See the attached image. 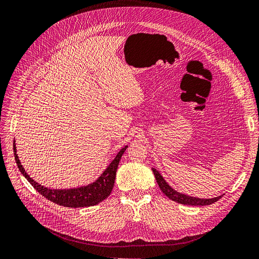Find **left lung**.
<instances>
[{
	"label": "left lung",
	"mask_w": 259,
	"mask_h": 259,
	"mask_svg": "<svg viewBox=\"0 0 259 259\" xmlns=\"http://www.w3.org/2000/svg\"><path fill=\"white\" fill-rule=\"evenodd\" d=\"M152 171L155 175V179H156V182L159 186L160 190L168 196V198L174 202H178L180 204H184V205H192V206H204V205H210L214 202L218 201L219 199L222 198V195L215 196V198H211V199H200V198H194V196H190L187 194H184L182 192H179L177 190H174L171 186L164 181V179L162 178V175L159 173V171H157L156 169L152 168Z\"/></svg>",
	"instance_id": "left-lung-1"
}]
</instances>
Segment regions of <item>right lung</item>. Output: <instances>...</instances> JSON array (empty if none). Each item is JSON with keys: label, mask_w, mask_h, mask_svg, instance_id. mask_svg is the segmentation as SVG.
<instances>
[{"label": "right lung", "mask_w": 259, "mask_h": 259, "mask_svg": "<svg viewBox=\"0 0 259 259\" xmlns=\"http://www.w3.org/2000/svg\"><path fill=\"white\" fill-rule=\"evenodd\" d=\"M127 146L122 148L120 152L117 154L108 167L103 172L100 178L87 186H81L78 188H71V189H50L41 186L37 182H35L29 175L25 172L24 168L22 167L21 162L18 157L16 144L14 141V152H15V159L18 164V168L21 172L25 179L32 184L33 187L40 193L42 194L46 199L51 202H54L60 206H65V207L71 208H77V207H89V206H94L105 200L107 196L110 194L113 185H115L116 180V173L119 165V161L122 157L123 153L125 152Z\"/></svg>", "instance_id": "right-lung-1"}]
</instances>
